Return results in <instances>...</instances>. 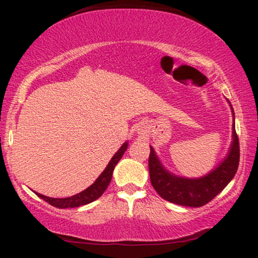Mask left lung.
<instances>
[{
    "instance_id": "8db88e82",
    "label": "left lung",
    "mask_w": 258,
    "mask_h": 258,
    "mask_svg": "<svg viewBox=\"0 0 258 258\" xmlns=\"http://www.w3.org/2000/svg\"><path fill=\"white\" fill-rule=\"evenodd\" d=\"M234 112V110H232ZM234 141L228 157L202 178H182L174 176L162 167L153 148L150 147L149 174L154 189L162 199L183 207L199 208L214 200L234 178L239 163V142L235 126Z\"/></svg>"
}]
</instances>
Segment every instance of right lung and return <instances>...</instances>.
I'll return each mask as SVG.
<instances>
[{"label":"right lung","mask_w":258,"mask_h":258,"mask_svg":"<svg viewBox=\"0 0 258 258\" xmlns=\"http://www.w3.org/2000/svg\"><path fill=\"white\" fill-rule=\"evenodd\" d=\"M126 148H128V143H124L123 146L119 148L117 153L114 155V157L111 158L110 162H109L107 168L104 169L103 172L98 176V178L94 182V184H91L89 188L84 190V191L77 194L75 196L67 197V199H51V197H47L41 195V194H37L38 197H41L42 200L48 202L50 206H54L58 209H66V208H76L80 206H84V204H88L93 201L97 200L102 194L105 191V189L108 188L109 183L111 181L112 177V171H114L115 165L118 163V161L121 160V157L124 155Z\"/></svg>","instance_id":"add662e5"}]
</instances>
